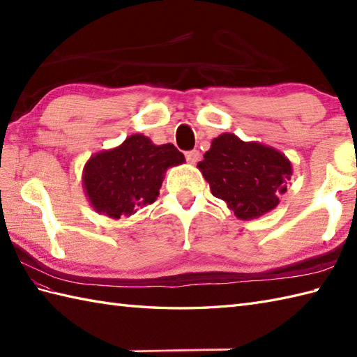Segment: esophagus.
<instances>
[{"label": "esophagus", "instance_id": "obj_1", "mask_svg": "<svg viewBox=\"0 0 357 357\" xmlns=\"http://www.w3.org/2000/svg\"><path fill=\"white\" fill-rule=\"evenodd\" d=\"M199 151L198 150H190V151H187L185 153V158H187V161L190 162V164H196L199 161Z\"/></svg>", "mask_w": 357, "mask_h": 357}]
</instances>
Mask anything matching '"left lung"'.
<instances>
[{"label": "left lung", "mask_w": 357, "mask_h": 357, "mask_svg": "<svg viewBox=\"0 0 357 357\" xmlns=\"http://www.w3.org/2000/svg\"><path fill=\"white\" fill-rule=\"evenodd\" d=\"M198 169L211 195L222 199L242 221L276 208L293 174L290 159L279 150L257 141H242L233 133L211 141Z\"/></svg>", "instance_id": "8db88e82"}]
</instances>
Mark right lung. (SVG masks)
Listing matches in <instances>:
<instances>
[{"instance_id": "obj_1", "label": "right lung", "mask_w": 357, "mask_h": 357, "mask_svg": "<svg viewBox=\"0 0 357 357\" xmlns=\"http://www.w3.org/2000/svg\"><path fill=\"white\" fill-rule=\"evenodd\" d=\"M185 162L173 146H156L141 133L118 147L98 151L82 169V188L96 213L112 219L130 218L159 196L165 172Z\"/></svg>"}]
</instances>
